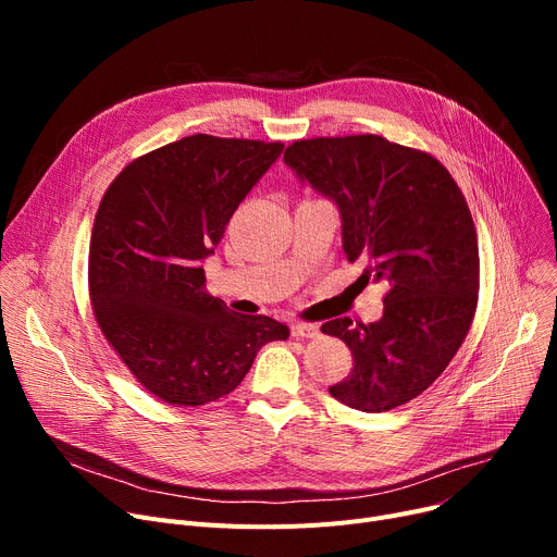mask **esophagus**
<instances>
[{
  "label": "esophagus",
  "mask_w": 557,
  "mask_h": 557,
  "mask_svg": "<svg viewBox=\"0 0 557 557\" xmlns=\"http://www.w3.org/2000/svg\"><path fill=\"white\" fill-rule=\"evenodd\" d=\"M290 336L294 338H315L320 336V327L313 323H294L290 325Z\"/></svg>",
  "instance_id": "esophagus-1"
}]
</instances>
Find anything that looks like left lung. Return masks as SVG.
Listing matches in <instances>:
<instances>
[{
	"label": "left lung",
	"instance_id": "left-lung-1",
	"mask_svg": "<svg viewBox=\"0 0 557 557\" xmlns=\"http://www.w3.org/2000/svg\"><path fill=\"white\" fill-rule=\"evenodd\" d=\"M300 183L330 198L347 261L361 282H384V315L325 323L355 370L330 393L366 413L426 391L458 352L479 300V239L465 196L435 158L379 135L294 141L284 153Z\"/></svg>",
	"mask_w": 557,
	"mask_h": 557
}]
</instances>
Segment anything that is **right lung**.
Here are the masks:
<instances>
[{
	"label": "right lung",
	"mask_w": 557,
	"mask_h": 557,
	"mask_svg": "<svg viewBox=\"0 0 557 557\" xmlns=\"http://www.w3.org/2000/svg\"><path fill=\"white\" fill-rule=\"evenodd\" d=\"M284 144L191 135L131 162L92 227L97 323L137 382L166 404L200 406L242 384L259 349L286 341L269 315L205 294L202 261Z\"/></svg>",
	"instance_id": "obj_1"
}]
</instances>
